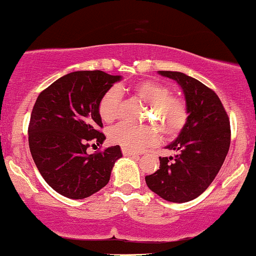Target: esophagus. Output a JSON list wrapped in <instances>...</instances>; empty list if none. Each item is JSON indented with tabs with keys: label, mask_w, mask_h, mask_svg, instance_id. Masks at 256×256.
<instances>
[{
	"label": "esophagus",
	"mask_w": 256,
	"mask_h": 256,
	"mask_svg": "<svg viewBox=\"0 0 256 256\" xmlns=\"http://www.w3.org/2000/svg\"><path fill=\"white\" fill-rule=\"evenodd\" d=\"M122 154H123V156H126V157H139V154H136V152L124 150V148H122Z\"/></svg>",
	"instance_id": "obj_1"
}]
</instances>
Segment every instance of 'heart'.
Masks as SVG:
<instances>
[{"label":"heart","instance_id":"obj_1","mask_svg":"<svg viewBox=\"0 0 256 256\" xmlns=\"http://www.w3.org/2000/svg\"><path fill=\"white\" fill-rule=\"evenodd\" d=\"M130 92L148 104L146 118L152 120L166 136H174L182 130L188 118V108L182 98L170 96V90L164 84L152 80L138 82L130 88ZM118 102L120 93L116 88L105 92L102 96L98 105V112L105 123H111L116 120ZM108 138L124 150L140 151L154 145L158 139V134L150 126L118 123L108 130Z\"/></svg>","mask_w":256,"mask_h":256}]
</instances>
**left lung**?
Listing matches in <instances>:
<instances>
[{
    "instance_id": "8db88e82",
    "label": "left lung",
    "mask_w": 256,
    "mask_h": 256,
    "mask_svg": "<svg viewBox=\"0 0 256 256\" xmlns=\"http://www.w3.org/2000/svg\"><path fill=\"white\" fill-rule=\"evenodd\" d=\"M158 74L180 86L188 118L166 148L176 154L160 157V169L145 176L146 185L168 202H188L202 194L219 173L231 142L230 120L219 96L202 82L179 71Z\"/></svg>"
}]
</instances>
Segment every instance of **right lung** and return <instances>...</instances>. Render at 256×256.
Listing matches in <instances>:
<instances>
[{"mask_svg":"<svg viewBox=\"0 0 256 256\" xmlns=\"http://www.w3.org/2000/svg\"><path fill=\"white\" fill-rule=\"evenodd\" d=\"M122 76L100 70L74 71L60 77L40 93L28 124V146L46 182L72 200L90 197L110 180L118 145L90 154V142L106 139L99 128L100 99Z\"/></svg>","mask_w":256,"mask_h":256,"instance_id":"right-lung-1","label":"right lung"}]
</instances>
